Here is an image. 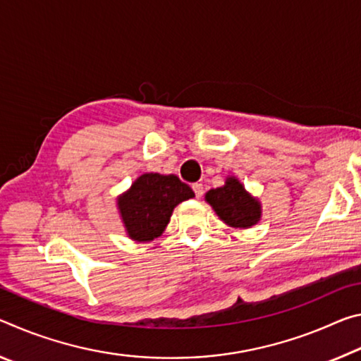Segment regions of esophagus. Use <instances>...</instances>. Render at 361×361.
<instances>
[{
  "instance_id": "obj_1",
  "label": "esophagus",
  "mask_w": 361,
  "mask_h": 361,
  "mask_svg": "<svg viewBox=\"0 0 361 361\" xmlns=\"http://www.w3.org/2000/svg\"><path fill=\"white\" fill-rule=\"evenodd\" d=\"M192 188H193V192H195V197H197V198H202L203 197V193H204L203 184H193Z\"/></svg>"
}]
</instances>
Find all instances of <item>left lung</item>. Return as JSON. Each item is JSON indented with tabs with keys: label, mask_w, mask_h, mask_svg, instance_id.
Wrapping results in <instances>:
<instances>
[{
	"label": "left lung",
	"mask_w": 361,
	"mask_h": 361,
	"mask_svg": "<svg viewBox=\"0 0 361 361\" xmlns=\"http://www.w3.org/2000/svg\"><path fill=\"white\" fill-rule=\"evenodd\" d=\"M206 202L214 208L224 222L232 227H252L261 217V206L257 200H254L233 177H228L224 187L212 188L206 193Z\"/></svg>",
	"instance_id": "left-lung-1"
}]
</instances>
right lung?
<instances>
[{"instance_id": "1", "label": "right lung", "mask_w": 361, "mask_h": 361, "mask_svg": "<svg viewBox=\"0 0 361 361\" xmlns=\"http://www.w3.org/2000/svg\"><path fill=\"white\" fill-rule=\"evenodd\" d=\"M192 197V188L177 176L150 173L134 182L131 190L118 200V206L129 236L150 241L163 233L176 206Z\"/></svg>"}]
</instances>
